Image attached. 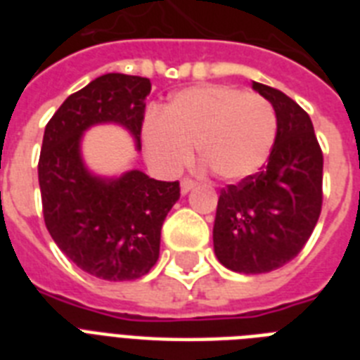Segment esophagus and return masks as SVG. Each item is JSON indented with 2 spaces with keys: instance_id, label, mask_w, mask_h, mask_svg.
Segmentation results:
<instances>
[{
  "instance_id": "34e87169",
  "label": "esophagus",
  "mask_w": 360,
  "mask_h": 360,
  "mask_svg": "<svg viewBox=\"0 0 360 360\" xmlns=\"http://www.w3.org/2000/svg\"><path fill=\"white\" fill-rule=\"evenodd\" d=\"M194 186H196V181H192L191 177H185V179L181 181V192H183V194L191 192Z\"/></svg>"
}]
</instances>
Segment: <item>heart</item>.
I'll use <instances>...</instances> for the list:
<instances>
[{
  "label": "heart",
  "instance_id": "obj_1",
  "mask_svg": "<svg viewBox=\"0 0 360 360\" xmlns=\"http://www.w3.org/2000/svg\"><path fill=\"white\" fill-rule=\"evenodd\" d=\"M276 138V112L267 98L230 86H200L177 93L160 117L143 124L153 162L175 172L198 158L220 179L236 181L262 168Z\"/></svg>",
  "mask_w": 360,
  "mask_h": 360
}]
</instances>
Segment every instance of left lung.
<instances>
[{"mask_svg":"<svg viewBox=\"0 0 360 360\" xmlns=\"http://www.w3.org/2000/svg\"><path fill=\"white\" fill-rule=\"evenodd\" d=\"M252 87L273 104L276 138L262 169L220 191L214 254L245 274L271 273L302 250L323 203V153L310 115L274 87Z\"/></svg>","mask_w":360,"mask_h":360,"instance_id":"obj_1","label":"left lung"}]
</instances>
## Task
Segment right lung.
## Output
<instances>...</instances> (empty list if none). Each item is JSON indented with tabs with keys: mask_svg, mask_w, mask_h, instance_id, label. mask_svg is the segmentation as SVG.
<instances>
[{
	"mask_svg": "<svg viewBox=\"0 0 360 360\" xmlns=\"http://www.w3.org/2000/svg\"><path fill=\"white\" fill-rule=\"evenodd\" d=\"M151 82L141 76H98L67 97L44 129L39 186L44 224L59 250L82 271L123 282L147 274L160 252L164 219L179 200V181H157L140 169L101 179L80 157L84 130L120 123L141 146Z\"/></svg>",
	"mask_w": 360,
	"mask_h": 360,
	"instance_id": "add662e5",
	"label": "right lung"
}]
</instances>
